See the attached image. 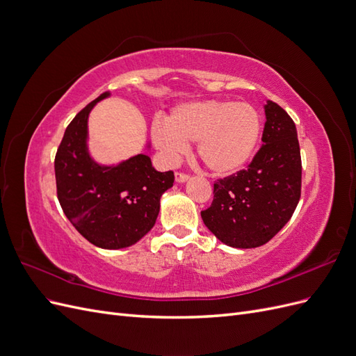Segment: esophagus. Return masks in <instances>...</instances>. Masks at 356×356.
<instances>
[{
  "mask_svg": "<svg viewBox=\"0 0 356 356\" xmlns=\"http://www.w3.org/2000/svg\"><path fill=\"white\" fill-rule=\"evenodd\" d=\"M188 178H190V175L184 174V172H177V174H175V181L177 182H186V181H188Z\"/></svg>",
  "mask_w": 356,
  "mask_h": 356,
  "instance_id": "34e87169",
  "label": "esophagus"
}]
</instances>
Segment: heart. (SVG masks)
<instances>
[{"instance_id":"heart-1","label":"heart","mask_w":356,"mask_h":356,"mask_svg":"<svg viewBox=\"0 0 356 356\" xmlns=\"http://www.w3.org/2000/svg\"><path fill=\"white\" fill-rule=\"evenodd\" d=\"M261 132V118L248 102L199 101L181 104L154 124V145L168 160H177L196 143L197 157L215 175H233L251 160Z\"/></svg>"}]
</instances>
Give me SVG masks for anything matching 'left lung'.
<instances>
[{"label": "left lung", "mask_w": 356, "mask_h": 356, "mask_svg": "<svg viewBox=\"0 0 356 356\" xmlns=\"http://www.w3.org/2000/svg\"><path fill=\"white\" fill-rule=\"evenodd\" d=\"M263 145L248 169L213 184L204 225L233 248L267 243L293 217L301 195V157L293 118L276 102L264 105Z\"/></svg>", "instance_id": "1"}]
</instances>
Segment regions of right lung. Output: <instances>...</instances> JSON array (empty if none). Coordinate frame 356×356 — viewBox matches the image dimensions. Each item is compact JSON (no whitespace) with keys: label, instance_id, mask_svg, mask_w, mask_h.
<instances>
[{"label":"right lung","instance_id":"1","mask_svg":"<svg viewBox=\"0 0 356 356\" xmlns=\"http://www.w3.org/2000/svg\"><path fill=\"white\" fill-rule=\"evenodd\" d=\"M99 98L72 118L55 157L58 199L83 238L104 250H122L153 229L160 197L174 186V172H159L147 154L118 165H99L88 148V120Z\"/></svg>","mask_w":356,"mask_h":356}]
</instances>
